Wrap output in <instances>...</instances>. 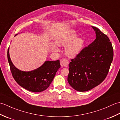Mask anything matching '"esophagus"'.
Returning a JSON list of instances; mask_svg holds the SVG:
<instances>
[{"label":"esophagus","instance_id":"obj_1","mask_svg":"<svg viewBox=\"0 0 120 120\" xmlns=\"http://www.w3.org/2000/svg\"><path fill=\"white\" fill-rule=\"evenodd\" d=\"M69 62L64 58H62L60 60V64L61 67H67Z\"/></svg>","mask_w":120,"mask_h":120}]
</instances>
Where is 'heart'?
<instances>
[{
  "mask_svg": "<svg viewBox=\"0 0 120 120\" xmlns=\"http://www.w3.org/2000/svg\"><path fill=\"white\" fill-rule=\"evenodd\" d=\"M77 34L73 30L63 33L56 40V44L59 46L65 47V53L68 57L74 58L78 55L84 44L83 40L81 38H76ZM51 49L55 52H59L57 45H51Z\"/></svg>",
  "mask_w": 120,
  "mask_h": 120,
  "instance_id": "b5f03b06",
  "label": "heart"
}]
</instances>
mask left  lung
<instances>
[{"label":"left lung","mask_w":120,"mask_h":120,"mask_svg":"<svg viewBox=\"0 0 120 120\" xmlns=\"http://www.w3.org/2000/svg\"><path fill=\"white\" fill-rule=\"evenodd\" d=\"M92 27L95 31V40L68 65V82L79 92L90 90L102 82L113 60V47L108 37L98 28Z\"/></svg>","instance_id":"8db88e82"}]
</instances>
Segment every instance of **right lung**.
Returning a JSON list of instances; mask_svg holds the SVG:
<instances>
[{
	"mask_svg": "<svg viewBox=\"0 0 120 120\" xmlns=\"http://www.w3.org/2000/svg\"><path fill=\"white\" fill-rule=\"evenodd\" d=\"M7 55L10 70L15 80L22 87L34 92H40L47 89L60 68L59 60L46 61L43 65L34 70L22 71L17 68L12 62L9 55V47Z\"/></svg>",
	"mask_w": 120,
	"mask_h": 120,
	"instance_id": "add662e5",
	"label": "right lung"
}]
</instances>
